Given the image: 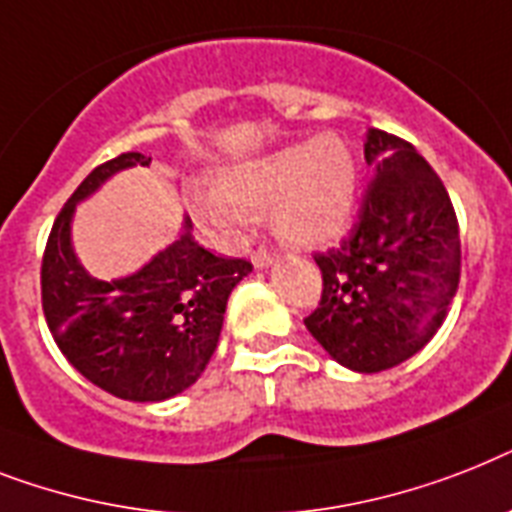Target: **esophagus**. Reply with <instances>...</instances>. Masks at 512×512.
Returning <instances> with one entry per match:
<instances>
[{
  "label": "esophagus",
  "instance_id": "obj_1",
  "mask_svg": "<svg viewBox=\"0 0 512 512\" xmlns=\"http://www.w3.org/2000/svg\"><path fill=\"white\" fill-rule=\"evenodd\" d=\"M269 264H275V253L267 251V248H259V251L253 253V267L256 269H264Z\"/></svg>",
  "mask_w": 512,
  "mask_h": 512
}]
</instances>
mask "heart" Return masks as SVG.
Returning <instances> with one entry per match:
<instances>
[{"instance_id":"1","label":"heart","mask_w":512,"mask_h":512,"mask_svg":"<svg viewBox=\"0 0 512 512\" xmlns=\"http://www.w3.org/2000/svg\"><path fill=\"white\" fill-rule=\"evenodd\" d=\"M354 200L357 166L349 147L322 134L224 169L214 195L195 200V219L224 243H237L251 216L269 208V224L285 243L320 245L349 227Z\"/></svg>"}]
</instances>
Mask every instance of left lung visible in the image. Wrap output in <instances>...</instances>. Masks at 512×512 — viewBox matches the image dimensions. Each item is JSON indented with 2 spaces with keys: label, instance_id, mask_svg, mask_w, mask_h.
<instances>
[{
  "label": "left lung",
  "instance_id": "1",
  "mask_svg": "<svg viewBox=\"0 0 512 512\" xmlns=\"http://www.w3.org/2000/svg\"><path fill=\"white\" fill-rule=\"evenodd\" d=\"M372 179L357 222L314 253L320 304L304 320L322 349L357 372L402 365L431 341L460 282V227L439 174L407 140L367 129Z\"/></svg>",
  "mask_w": 512,
  "mask_h": 512
}]
</instances>
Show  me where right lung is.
Masks as SVG:
<instances>
[{
	"label": "right lung",
	"instance_id": "obj_1",
	"mask_svg": "<svg viewBox=\"0 0 512 512\" xmlns=\"http://www.w3.org/2000/svg\"><path fill=\"white\" fill-rule=\"evenodd\" d=\"M147 163L142 153L100 163L60 208L42 259V309L57 349L94 386L129 402H163L200 378L227 298L253 269L206 251L185 219L177 240L140 272L110 282L89 277L71 245L73 208L116 171Z\"/></svg>",
	"mask_w": 512,
	"mask_h": 512
}]
</instances>
